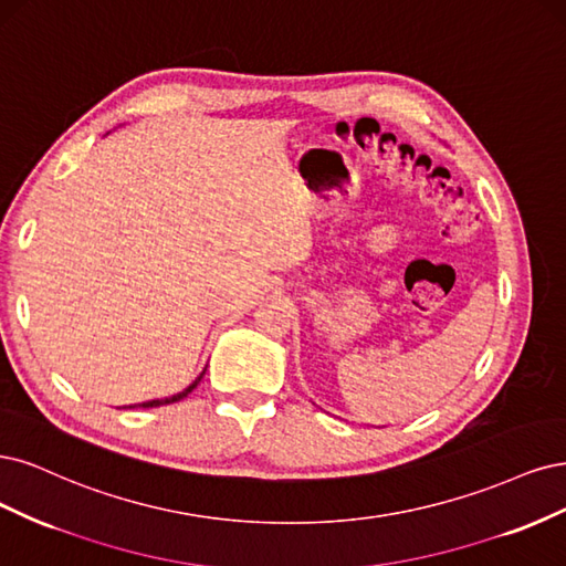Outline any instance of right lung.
<instances>
[{
	"label": "right lung",
	"mask_w": 566,
	"mask_h": 566,
	"mask_svg": "<svg viewBox=\"0 0 566 566\" xmlns=\"http://www.w3.org/2000/svg\"><path fill=\"white\" fill-rule=\"evenodd\" d=\"M207 371V369H205ZM205 371L202 374H199L192 382H190V386L184 390V392H178V395H174V397H164V399H150V402H143V405H134V407H143V409H153V407H161V405H174V402H180V399H184V397H188L195 388H197V382L199 380H202V376H205ZM134 407H129V409H134Z\"/></svg>",
	"instance_id": "1"
}]
</instances>
